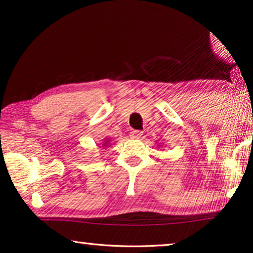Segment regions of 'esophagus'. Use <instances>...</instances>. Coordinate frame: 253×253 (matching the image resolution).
Listing matches in <instances>:
<instances>
[{"mask_svg":"<svg viewBox=\"0 0 253 253\" xmlns=\"http://www.w3.org/2000/svg\"><path fill=\"white\" fill-rule=\"evenodd\" d=\"M143 135V133L141 130H131L130 131V134H129V136H130V138H133V139H137V138H141V136Z\"/></svg>","mask_w":253,"mask_h":253,"instance_id":"esophagus-1","label":"esophagus"}]
</instances>
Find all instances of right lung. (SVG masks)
I'll use <instances>...</instances> for the list:
<instances>
[{"label":"right lung","instance_id":"add662e5","mask_svg":"<svg viewBox=\"0 0 253 253\" xmlns=\"http://www.w3.org/2000/svg\"><path fill=\"white\" fill-rule=\"evenodd\" d=\"M102 145L105 146V147H109V145H110V139H109V138H106V139H105V142H103Z\"/></svg>","mask_w":253,"mask_h":253}]
</instances>
